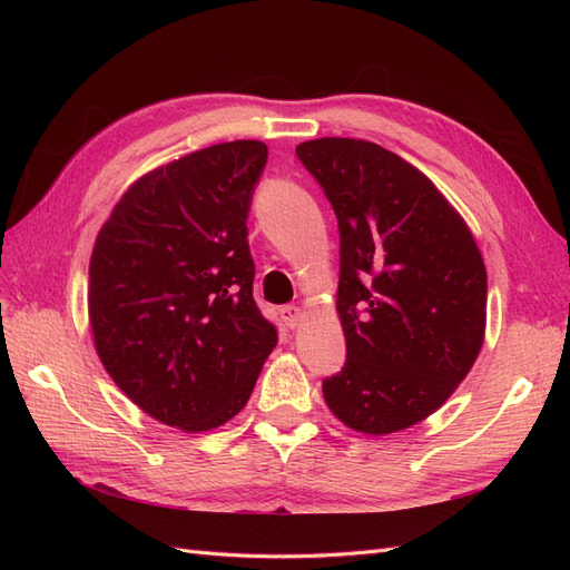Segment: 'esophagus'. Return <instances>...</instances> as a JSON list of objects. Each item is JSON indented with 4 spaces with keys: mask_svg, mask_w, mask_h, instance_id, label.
I'll use <instances>...</instances> for the list:
<instances>
[{
    "mask_svg": "<svg viewBox=\"0 0 570 570\" xmlns=\"http://www.w3.org/2000/svg\"><path fill=\"white\" fill-rule=\"evenodd\" d=\"M281 316L287 323V327H292V331H295V327L304 321V312H302L299 306H283L281 308Z\"/></svg>",
    "mask_w": 570,
    "mask_h": 570,
    "instance_id": "34e87169",
    "label": "esophagus"
}]
</instances>
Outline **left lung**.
<instances>
[{
	"instance_id": "left-lung-1",
	"label": "left lung",
	"mask_w": 570,
	"mask_h": 570,
	"mask_svg": "<svg viewBox=\"0 0 570 570\" xmlns=\"http://www.w3.org/2000/svg\"><path fill=\"white\" fill-rule=\"evenodd\" d=\"M297 157L340 228L337 316L347 364L325 404L364 435L435 413L485 340L488 271L463 216L416 166L375 142L321 137Z\"/></svg>"
}]
</instances>
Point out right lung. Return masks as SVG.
Instances as JSON below:
<instances>
[{
	"label": "right lung",
	"mask_w": 570,
	"mask_h": 570,
	"mask_svg": "<svg viewBox=\"0 0 570 570\" xmlns=\"http://www.w3.org/2000/svg\"><path fill=\"white\" fill-rule=\"evenodd\" d=\"M266 159L258 140L189 151L137 178L95 239L88 318L101 366L183 433L237 416L278 342L252 297L245 223Z\"/></svg>",
	"instance_id": "1"
}]
</instances>
